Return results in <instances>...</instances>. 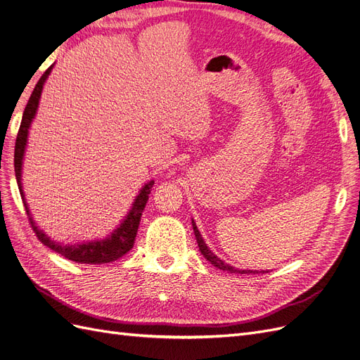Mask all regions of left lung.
<instances>
[{"label":"left lung","mask_w":360,"mask_h":360,"mask_svg":"<svg viewBox=\"0 0 360 360\" xmlns=\"http://www.w3.org/2000/svg\"><path fill=\"white\" fill-rule=\"evenodd\" d=\"M193 229H194V234H195V240H197V243H198V249H200V252H202V255L210 262V264H214L215 267H218L219 270H224V271H229V273H240V274H248V273H259V271H252V270H236L234 267H231V265H229L227 262H224L222 259H219L214 252H212L207 246H206V243L203 242V238H202V234H200V231L197 230V225H195V222L193 221ZM261 273H265V271H261Z\"/></svg>","instance_id":"8db88e82"}]
</instances>
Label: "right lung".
<instances>
[{
  "label": "right lung",
  "mask_w": 360,
  "mask_h": 360,
  "mask_svg": "<svg viewBox=\"0 0 360 360\" xmlns=\"http://www.w3.org/2000/svg\"><path fill=\"white\" fill-rule=\"evenodd\" d=\"M53 68V65L50 68L41 75V78L38 79V83L32 91V95L26 103V108L23 111V117H22V123L18 131V138H16V145H15V173H16V179H18V185H19V191L22 195V200L26 209V215H28V221L31 224V229L34 230L35 236L38 237V240L41 242L43 245H46L47 248H50L51 250L58 252L62 257L68 258L71 261L79 262V264H106L115 261L118 258H122L123 255H126L127 252L135 245V237L139 229V221L142 217L143 207L148 202V194L151 193V188L154 185V181H150L145 187L141 190L139 195L136 197L135 203L131 206V210L129 212L127 218L123 221V224L110 236L106 237L105 240H99V242H89V243H83V245H74V246H62L58 245L56 242H51L50 237H47L41 230H38V227L35 225V222L31 218V214L28 210V206H26L25 197L22 193V184H20V172H22V158H23V153H25V146H26V138H28V129L31 126L32 118L37 112L38 108V101L39 96H41V90L44 86L46 78L49 77L50 71Z\"/></svg>",
  "instance_id": "obj_1"
}]
</instances>
